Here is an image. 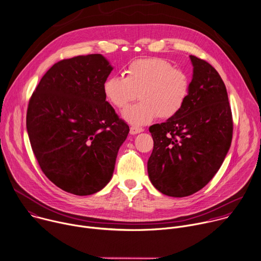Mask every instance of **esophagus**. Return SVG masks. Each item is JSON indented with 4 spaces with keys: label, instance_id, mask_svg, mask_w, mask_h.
<instances>
[{
    "label": "esophagus",
    "instance_id": "34e87169",
    "mask_svg": "<svg viewBox=\"0 0 261 261\" xmlns=\"http://www.w3.org/2000/svg\"><path fill=\"white\" fill-rule=\"evenodd\" d=\"M142 131H143V128H141V127L132 126V127L130 128V134H132V135H135V134L140 133V132H142Z\"/></svg>",
    "mask_w": 261,
    "mask_h": 261
}]
</instances>
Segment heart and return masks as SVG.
<instances>
[{"instance_id": "heart-1", "label": "heart", "mask_w": 261, "mask_h": 261, "mask_svg": "<svg viewBox=\"0 0 261 261\" xmlns=\"http://www.w3.org/2000/svg\"><path fill=\"white\" fill-rule=\"evenodd\" d=\"M125 77L111 75L103 83V93L117 109H125L138 93L139 102L127 108L122 117L131 125L142 126L156 117L170 119L187 103L191 77L163 58L136 59L125 68Z\"/></svg>"}]
</instances>
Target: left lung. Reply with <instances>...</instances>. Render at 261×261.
Listing matches in <instances>:
<instances>
[{"mask_svg": "<svg viewBox=\"0 0 261 261\" xmlns=\"http://www.w3.org/2000/svg\"><path fill=\"white\" fill-rule=\"evenodd\" d=\"M190 58L194 73L187 103L176 116L149 127L150 182L174 198L191 196L213 178L232 138L231 110L221 76L207 61Z\"/></svg>", "mask_w": 261, "mask_h": 261, "instance_id": "1", "label": "left lung"}]
</instances>
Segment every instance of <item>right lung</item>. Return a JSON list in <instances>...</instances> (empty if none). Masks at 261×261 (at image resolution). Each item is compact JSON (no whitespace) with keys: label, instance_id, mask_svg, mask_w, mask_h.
Segmentation results:
<instances>
[{"label":"right lung","instance_id":"right-lung-1","mask_svg":"<svg viewBox=\"0 0 261 261\" xmlns=\"http://www.w3.org/2000/svg\"><path fill=\"white\" fill-rule=\"evenodd\" d=\"M112 70L101 54L60 60L30 99L27 129L33 151L48 179L69 194L102 190L128 136L129 126L103 93Z\"/></svg>","mask_w":261,"mask_h":261}]
</instances>
